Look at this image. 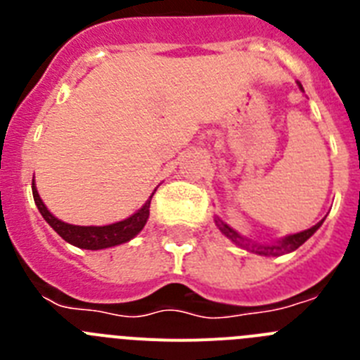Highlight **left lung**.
Segmentation results:
<instances>
[{
  "label": "left lung",
  "mask_w": 360,
  "mask_h": 360,
  "mask_svg": "<svg viewBox=\"0 0 360 360\" xmlns=\"http://www.w3.org/2000/svg\"><path fill=\"white\" fill-rule=\"evenodd\" d=\"M299 88L303 90V86L301 82H297ZM216 227L221 231L224 236H227L232 243H236L238 247L245 250H250L254 254H259V256H283V254H288V252H294L295 249H299L304 241L308 240L310 236H314V232L323 225L324 219H321L319 224H316L314 227L307 229V231H301V232H295V234H288V236L281 238L278 241H272V243H257V241L249 240V238L241 236L240 232H236L232 227H229L221 218H216Z\"/></svg>",
  "instance_id": "obj_1"
}]
</instances>
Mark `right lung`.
I'll use <instances>...</instances> for the list:
<instances>
[{
  "label": "right lung",
  "mask_w": 360,
  "mask_h": 360,
  "mask_svg": "<svg viewBox=\"0 0 360 360\" xmlns=\"http://www.w3.org/2000/svg\"><path fill=\"white\" fill-rule=\"evenodd\" d=\"M32 195H34V202H36L41 216L46 219V224H49L63 240L68 241L73 247H79V249L103 250L133 240V238L144 229V225L148 224L149 205H151V198L155 193H151V196L146 200L144 205H142L136 212H133L129 218L120 219V221H115V224L110 225H72L63 221V219L56 218V216L46 209L43 200H41L34 180H32Z\"/></svg>",
  "instance_id": "1"
}]
</instances>
